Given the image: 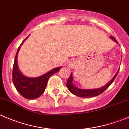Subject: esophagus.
<instances>
[{
	"label": "esophagus",
	"instance_id": "obj_1",
	"mask_svg": "<svg viewBox=\"0 0 129 129\" xmlns=\"http://www.w3.org/2000/svg\"><path fill=\"white\" fill-rule=\"evenodd\" d=\"M69 67L70 68H73L75 67V63L74 61H71L69 63Z\"/></svg>",
	"mask_w": 129,
	"mask_h": 129
}]
</instances>
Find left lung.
<instances>
[{
  "mask_svg": "<svg viewBox=\"0 0 129 129\" xmlns=\"http://www.w3.org/2000/svg\"><path fill=\"white\" fill-rule=\"evenodd\" d=\"M110 37H111L113 40H115V42H117L116 40L113 37L111 36ZM118 72L119 71H118L117 73H116V75L114 76L113 78L111 79V80L109 82L107 85L104 86L103 87L99 88V89H93V90H82V89H80L75 87L73 85V83H72L73 78H72V73H71L70 76L69 78H68V81H67V88H68V90H69L72 94H75V95H77V96L78 97H81V98H91V97L97 96V95H99V94H101V93L103 92L105 90H106V89L110 86V85L112 84L113 82L114 81V80L116 78Z\"/></svg>",
  "mask_w": 129,
  "mask_h": 129,
  "instance_id": "left-lung-1",
  "label": "left lung"
}]
</instances>
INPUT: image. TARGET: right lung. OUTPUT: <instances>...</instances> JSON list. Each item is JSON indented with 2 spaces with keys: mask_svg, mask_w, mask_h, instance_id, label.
<instances>
[{
  "mask_svg": "<svg viewBox=\"0 0 129 129\" xmlns=\"http://www.w3.org/2000/svg\"><path fill=\"white\" fill-rule=\"evenodd\" d=\"M24 40L25 39L18 47L14 58L13 70V81L16 90L22 96L26 99H34L40 97L44 92V90L47 87L49 78L52 75L58 72L62 67L54 68L48 73L37 78H28L23 75L18 68L17 57L21 45Z\"/></svg>",
  "mask_w": 129,
  "mask_h": 129,
  "instance_id": "obj_1",
  "label": "right lung"
}]
</instances>
